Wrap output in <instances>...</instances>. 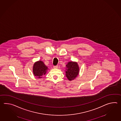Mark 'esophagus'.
Wrapping results in <instances>:
<instances>
[{
  "instance_id": "34e87169",
  "label": "esophagus",
  "mask_w": 121,
  "mask_h": 121,
  "mask_svg": "<svg viewBox=\"0 0 121 121\" xmlns=\"http://www.w3.org/2000/svg\"><path fill=\"white\" fill-rule=\"evenodd\" d=\"M58 67V65H56V66H53V68H54V69H57Z\"/></svg>"
}]
</instances>
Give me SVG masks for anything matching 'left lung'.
Wrapping results in <instances>:
<instances>
[{
    "mask_svg": "<svg viewBox=\"0 0 121 121\" xmlns=\"http://www.w3.org/2000/svg\"><path fill=\"white\" fill-rule=\"evenodd\" d=\"M65 75L68 80L72 81L75 79L79 73V69L76 62H69L66 65Z\"/></svg>",
    "mask_w": 121,
    "mask_h": 121,
    "instance_id": "8db88e82",
    "label": "left lung"
}]
</instances>
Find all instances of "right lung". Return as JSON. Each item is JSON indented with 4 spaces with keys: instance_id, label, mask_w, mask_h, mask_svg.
I'll use <instances>...</instances> for the list:
<instances>
[{
    "instance_id": "1",
    "label": "right lung",
    "mask_w": 121,
    "mask_h": 121,
    "mask_svg": "<svg viewBox=\"0 0 121 121\" xmlns=\"http://www.w3.org/2000/svg\"><path fill=\"white\" fill-rule=\"evenodd\" d=\"M48 67L42 61L35 62L33 66V73L34 75L38 78H42V76L45 75L48 70Z\"/></svg>"
}]
</instances>
